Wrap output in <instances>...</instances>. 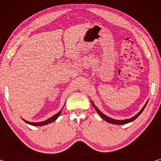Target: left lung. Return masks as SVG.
<instances>
[{"label":"left lung","mask_w":161,"mask_h":161,"mask_svg":"<svg viewBox=\"0 0 161 161\" xmlns=\"http://www.w3.org/2000/svg\"><path fill=\"white\" fill-rule=\"evenodd\" d=\"M92 102V106L94 107L95 110L97 111V112L99 114V115L102 117V118L104 120V121H106L107 122H108V123H110V124H116V125H123V124H126L128 123H130V122H131L133 121H134V120L138 118V116L140 115V114L142 113V111L144 110V108H145L146 106L147 105V103H148V101H147L146 103H145V105L143 106V107L142 108V109H141L139 112H138L136 115H135L134 116H133L132 118L130 119H124V120H116V119H114L112 118H110V117L107 116V115H105L104 114H103L102 111H101L99 108H98L96 106H95V104L94 103V102H92V100H91Z\"/></svg>","instance_id":"8db88e82"}]
</instances>
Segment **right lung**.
Here are the masks:
<instances>
[{
    "mask_svg": "<svg viewBox=\"0 0 161 161\" xmlns=\"http://www.w3.org/2000/svg\"><path fill=\"white\" fill-rule=\"evenodd\" d=\"M62 112V110L59 111L58 113H57L56 114H54V116H53L52 117H50V118L47 119V120H45V121H41V122H30V121H26V120L23 119V118H22V119L25 122V123L28 124L30 125H32V126H45V125H47V124H49L52 123V122H53L55 121V120L58 118L59 114H61Z\"/></svg>",
    "mask_w": 161,
    "mask_h": 161,
    "instance_id": "right-lung-1",
    "label": "right lung"
}]
</instances>
